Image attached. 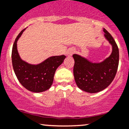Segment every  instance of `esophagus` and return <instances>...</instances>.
Here are the masks:
<instances>
[{
	"instance_id": "34e87169",
	"label": "esophagus",
	"mask_w": 129,
	"mask_h": 129,
	"mask_svg": "<svg viewBox=\"0 0 129 129\" xmlns=\"http://www.w3.org/2000/svg\"><path fill=\"white\" fill-rule=\"evenodd\" d=\"M74 52H75V50H74V49H69V50L67 51V55L68 56H71Z\"/></svg>"
}]
</instances>
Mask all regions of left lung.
I'll list each match as a JSON object with an SVG mask.
<instances>
[{"mask_svg": "<svg viewBox=\"0 0 129 129\" xmlns=\"http://www.w3.org/2000/svg\"><path fill=\"white\" fill-rule=\"evenodd\" d=\"M104 37L112 46L110 56L100 62H93L77 54L74 60L73 73L76 83L82 91L96 93L105 89L113 81L119 63V50L112 35L103 28Z\"/></svg>", "mask_w": 129, "mask_h": 129, "instance_id": "left-lung-1", "label": "left lung"}]
</instances>
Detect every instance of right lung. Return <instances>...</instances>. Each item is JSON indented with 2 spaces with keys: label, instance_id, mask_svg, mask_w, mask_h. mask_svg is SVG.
I'll return each mask as SVG.
<instances>
[{
  "label": "right lung",
  "instance_id": "right-lung-1",
  "mask_svg": "<svg viewBox=\"0 0 129 129\" xmlns=\"http://www.w3.org/2000/svg\"><path fill=\"white\" fill-rule=\"evenodd\" d=\"M23 29L18 34L12 50V62L14 73L23 87L33 92L47 91L52 86L55 71L66 58L64 55L50 56L38 64H31L20 58L17 50V41Z\"/></svg>",
  "mask_w": 129,
  "mask_h": 129
}]
</instances>
